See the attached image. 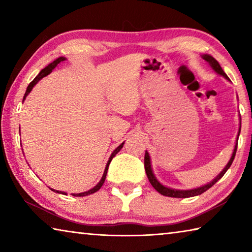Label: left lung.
<instances>
[{"instance_id": "left-lung-1", "label": "left lung", "mask_w": 252, "mask_h": 252, "mask_svg": "<svg viewBox=\"0 0 252 252\" xmlns=\"http://www.w3.org/2000/svg\"><path fill=\"white\" fill-rule=\"evenodd\" d=\"M201 58L204 60V61L208 62V64L212 67V70L215 71L217 74L223 76L225 80L230 81V79L228 78V75L224 73V71L222 70V67L220 66L219 62L217 61L215 58L211 57V55H209V54H203V55H201ZM239 119H240V126H239L236 144H234V148H233V152H232V155H231V158H230V160L228 161V163L225 164V167L222 169V171H221L218 174V176H217L215 179H213L212 181L208 182L207 185H204V186L194 188V189H189V190H179V189H172V188L165 187V186L162 185V183L159 180H158L157 177L155 176V173H153L152 165H151V158H150V156H149V152L146 151V155H144V169H146L147 177L149 179V181H150V183L152 185V187L155 188V189L158 191V192L161 193L162 195H165V197H171V198H190V197H195V195L201 194L203 192H206L208 189H210V188L213 185H215L217 181L220 180V179L223 177V174L228 171V169L230 168V165L232 164V161L234 159V156H236V151H237V147H238L239 134H240V130H241V118H240V116H239Z\"/></svg>"}]
</instances>
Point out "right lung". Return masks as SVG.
I'll return each instance as SVG.
<instances>
[{
	"label": "right lung",
	"mask_w": 252,
	"mask_h": 252,
	"mask_svg": "<svg viewBox=\"0 0 252 252\" xmlns=\"http://www.w3.org/2000/svg\"><path fill=\"white\" fill-rule=\"evenodd\" d=\"M65 60H66V58H64V57H60V58H58L57 60H54V61H53L52 63H50V64H49L48 66H45L44 69H42L40 73L35 76V79H34V80L32 81V82L29 84V87L27 88V92H25V94H24V96H23V101H24L25 99H27V96L29 95V93L32 91V89H33L34 85H35L37 82H39V81H40L41 79H43L44 76L49 75V74L51 73V72H52V71L55 69V67H57L58 64H60V63L63 62V61H65ZM123 144H125V142H122V143L120 144V146H119V147L116 149V150H114L112 153H111L109 160H108V162H106V165H105L103 176H102V178H101V180L99 181V183H97L96 186L93 187L92 189L85 191V192H81V193H71L72 195H73V197H85V195H89V194H92V193L96 192V191L100 189V188L102 187V185H103L104 181H105V177H106V173H108V169H109V164H110L111 160H112L113 157H116L117 153H118L119 151H120L121 149L123 148ZM51 190L54 191V192H57V193L66 194V192H64V191H58V190H54V189H51Z\"/></svg>",
	"instance_id": "right-lung-1"
}]
</instances>
